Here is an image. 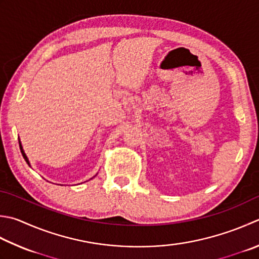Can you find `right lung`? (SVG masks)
Here are the masks:
<instances>
[{
    "label": "right lung",
    "instance_id": "right-lung-1",
    "mask_svg": "<svg viewBox=\"0 0 259 259\" xmlns=\"http://www.w3.org/2000/svg\"><path fill=\"white\" fill-rule=\"evenodd\" d=\"M19 145H20V149H21V153H22V156H23V158H24V160L27 161V164L30 166V163H29V159H28V157H27V155H25V153H24V150H23V148H22V145H21V141H19Z\"/></svg>",
    "mask_w": 259,
    "mask_h": 259
}]
</instances>
